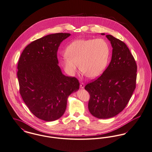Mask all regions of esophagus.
Returning a JSON list of instances; mask_svg holds the SVG:
<instances>
[{"label": "esophagus", "mask_w": 152, "mask_h": 152, "mask_svg": "<svg viewBox=\"0 0 152 152\" xmlns=\"http://www.w3.org/2000/svg\"><path fill=\"white\" fill-rule=\"evenodd\" d=\"M80 88H82V89H83V88H84V86H85V84L83 83H81L80 84Z\"/></svg>", "instance_id": "esophagus-1"}]
</instances>
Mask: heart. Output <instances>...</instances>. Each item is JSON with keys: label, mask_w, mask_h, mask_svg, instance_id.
I'll return each mask as SVG.
<instances>
[{"label": "heart", "mask_w": 152, "mask_h": 152, "mask_svg": "<svg viewBox=\"0 0 152 152\" xmlns=\"http://www.w3.org/2000/svg\"><path fill=\"white\" fill-rule=\"evenodd\" d=\"M109 43L104 39H82L75 40L66 49L67 56L61 64L66 73L74 76L79 68L87 76L95 79L106 69L110 58Z\"/></svg>", "instance_id": "1"}]
</instances>
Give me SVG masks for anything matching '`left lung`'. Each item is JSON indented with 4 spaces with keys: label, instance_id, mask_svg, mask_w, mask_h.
I'll list each match as a JSON object with an SVG mask.
<instances>
[{
    "label": "left lung",
    "instance_id": "8db88e82",
    "mask_svg": "<svg viewBox=\"0 0 152 152\" xmlns=\"http://www.w3.org/2000/svg\"><path fill=\"white\" fill-rule=\"evenodd\" d=\"M106 37L113 48L111 61L99 77L85 87L90 95V113L103 119L116 116L127 105L135 88L137 70L127 45L112 35Z\"/></svg>",
    "mask_w": 152,
    "mask_h": 152
}]
</instances>
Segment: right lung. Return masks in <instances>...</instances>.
I'll use <instances>...</instances> for the list:
<instances>
[{
  "mask_svg": "<svg viewBox=\"0 0 152 152\" xmlns=\"http://www.w3.org/2000/svg\"><path fill=\"white\" fill-rule=\"evenodd\" d=\"M70 36L58 33L37 39L25 48L18 61L20 94L30 111L44 121L61 117L69 96L79 88L78 80L65 76L58 66L59 46Z\"/></svg>",
  "mask_w": 152,
  "mask_h": 152,
  "instance_id": "1",
  "label": "right lung"
}]
</instances>
